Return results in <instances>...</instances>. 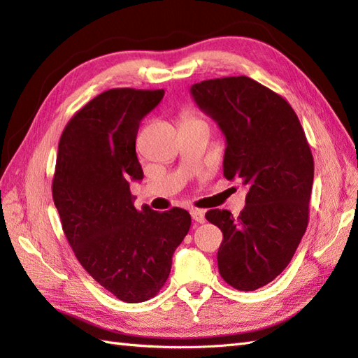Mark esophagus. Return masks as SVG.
Returning <instances> with one entry per match:
<instances>
[{
    "label": "esophagus",
    "mask_w": 358,
    "mask_h": 358,
    "mask_svg": "<svg viewBox=\"0 0 358 358\" xmlns=\"http://www.w3.org/2000/svg\"><path fill=\"white\" fill-rule=\"evenodd\" d=\"M191 215H192V220L195 223H204L206 222V218H204V212L200 210V209H192L191 210Z\"/></svg>",
    "instance_id": "1"
}]
</instances>
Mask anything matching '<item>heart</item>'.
Segmentation results:
<instances>
[{"instance_id":"heart-1","label":"heart","mask_w":358,"mask_h":358,"mask_svg":"<svg viewBox=\"0 0 358 358\" xmlns=\"http://www.w3.org/2000/svg\"><path fill=\"white\" fill-rule=\"evenodd\" d=\"M195 121H201L199 117L195 115L192 110H185L180 115V124H187V123H195Z\"/></svg>"}]
</instances>
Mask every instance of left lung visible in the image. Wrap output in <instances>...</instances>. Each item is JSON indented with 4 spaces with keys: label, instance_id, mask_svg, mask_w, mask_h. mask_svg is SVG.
<instances>
[{
    "label": "left lung",
    "instance_id": "obj_1",
    "mask_svg": "<svg viewBox=\"0 0 358 358\" xmlns=\"http://www.w3.org/2000/svg\"><path fill=\"white\" fill-rule=\"evenodd\" d=\"M191 94L226 136L223 175L248 187L237 218L226 209L206 212L223 232L220 275L238 291H255L286 269L306 232L313 152L291 104L252 78L204 80Z\"/></svg>",
    "mask_w": 358,
    "mask_h": 358
}]
</instances>
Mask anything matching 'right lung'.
I'll list each match as a JSON object with an SVG mask.
<instances>
[{"mask_svg":"<svg viewBox=\"0 0 358 358\" xmlns=\"http://www.w3.org/2000/svg\"><path fill=\"white\" fill-rule=\"evenodd\" d=\"M163 95L106 90L75 113L58 143L52 196L66 238L89 275L126 303L159 292L191 227L185 209H135L129 189L143 178L135 150L140 121Z\"/></svg>","mask_w":358,"mask_h":358,"instance_id":"obj_1","label":"right lung"}]
</instances>
